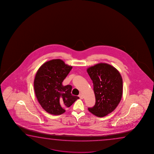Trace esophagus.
Returning <instances> with one entry per match:
<instances>
[{"label": "esophagus", "instance_id": "obj_1", "mask_svg": "<svg viewBox=\"0 0 154 154\" xmlns=\"http://www.w3.org/2000/svg\"><path fill=\"white\" fill-rule=\"evenodd\" d=\"M79 97H80L81 99H84V96H83V95L81 94V93L79 95Z\"/></svg>", "mask_w": 154, "mask_h": 154}]
</instances>
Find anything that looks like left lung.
<instances>
[{
	"instance_id": "obj_1",
	"label": "left lung",
	"mask_w": 154,
	"mask_h": 154,
	"mask_svg": "<svg viewBox=\"0 0 154 154\" xmlns=\"http://www.w3.org/2000/svg\"><path fill=\"white\" fill-rule=\"evenodd\" d=\"M87 72L93 81L96 100L88 110L97 117H104L115 109L121 100L122 76L115 67L105 63L90 67Z\"/></svg>"
}]
</instances>
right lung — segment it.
<instances>
[{"label":"right lung","mask_w":154,"mask_h":154,"mask_svg":"<svg viewBox=\"0 0 154 154\" xmlns=\"http://www.w3.org/2000/svg\"><path fill=\"white\" fill-rule=\"evenodd\" d=\"M72 68L63 60L53 59L44 63L35 76L34 89L37 100L44 109L53 115L65 112L79 97L72 93L71 85L62 82Z\"/></svg>","instance_id":"add662e5"}]
</instances>
